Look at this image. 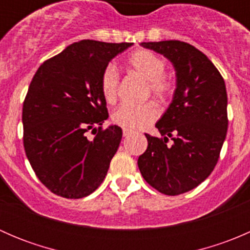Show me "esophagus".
<instances>
[{"instance_id":"obj_1","label":"esophagus","mask_w":250,"mask_h":250,"mask_svg":"<svg viewBox=\"0 0 250 250\" xmlns=\"http://www.w3.org/2000/svg\"><path fill=\"white\" fill-rule=\"evenodd\" d=\"M132 130H129V129H123V137H125V138H127V137H129V135L130 134H132Z\"/></svg>"}]
</instances>
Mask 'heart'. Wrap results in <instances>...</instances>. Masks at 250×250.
I'll list each match as a JSON object with an SVG mask.
<instances>
[{"label":"heart","mask_w":250,"mask_h":250,"mask_svg":"<svg viewBox=\"0 0 250 250\" xmlns=\"http://www.w3.org/2000/svg\"><path fill=\"white\" fill-rule=\"evenodd\" d=\"M125 69L146 81V93L161 102L169 99L175 90V81L166 72V60L148 49L133 52L125 62ZM120 76L112 66H107L100 76V90L107 104L117 102ZM160 115L157 105L152 102L137 105H122L112 113V122L123 129H144L155 122Z\"/></svg>","instance_id":"b5f03b06"}]
</instances>
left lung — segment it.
Instances as JSON below:
<instances>
[{"label":"left lung","mask_w":250,"mask_h":250,"mask_svg":"<svg viewBox=\"0 0 250 250\" xmlns=\"http://www.w3.org/2000/svg\"><path fill=\"white\" fill-rule=\"evenodd\" d=\"M173 62V102L156 123L161 138L145 134L147 148L138 166L148 185L168 196L181 195L206 180L218 163L228 132L225 81L197 48L183 41L143 42ZM174 141L167 145L169 138Z\"/></svg>","instance_id":"left-lung-1"}]
</instances>
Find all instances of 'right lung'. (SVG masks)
<instances>
[{
  "label": "right lung",
  "mask_w": 250,
  "mask_h": 250,
  "mask_svg": "<svg viewBox=\"0 0 250 250\" xmlns=\"http://www.w3.org/2000/svg\"><path fill=\"white\" fill-rule=\"evenodd\" d=\"M133 43L83 40L47 59L22 104L24 148L42 184L64 198H82L103 183L122 129L104 128L106 102L100 76L118 53ZM96 134L88 141L85 133Z\"/></svg>",
  "instance_id": "1"
}]
</instances>
